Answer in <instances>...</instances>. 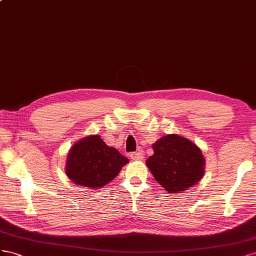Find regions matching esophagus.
I'll return each mask as SVG.
<instances>
[{
    "label": "esophagus",
    "instance_id": "obj_1",
    "mask_svg": "<svg viewBox=\"0 0 256 256\" xmlns=\"http://www.w3.org/2000/svg\"><path fill=\"white\" fill-rule=\"evenodd\" d=\"M130 158L132 160H140L144 158V154L142 152H130Z\"/></svg>",
    "mask_w": 256,
    "mask_h": 256
}]
</instances>
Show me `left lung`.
<instances>
[{
	"label": "left lung",
	"mask_w": 256,
	"mask_h": 256,
	"mask_svg": "<svg viewBox=\"0 0 256 256\" xmlns=\"http://www.w3.org/2000/svg\"><path fill=\"white\" fill-rule=\"evenodd\" d=\"M154 153L146 164L167 192L179 193L196 184L204 174L200 149L176 134L167 135L152 144Z\"/></svg>",
	"instance_id": "left-lung-1"
}]
</instances>
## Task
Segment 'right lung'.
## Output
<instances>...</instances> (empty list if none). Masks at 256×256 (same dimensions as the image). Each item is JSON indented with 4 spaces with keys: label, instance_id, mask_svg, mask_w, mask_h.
<instances>
[{
    "label": "right lung",
    "instance_id": "add662e5",
    "mask_svg": "<svg viewBox=\"0 0 256 256\" xmlns=\"http://www.w3.org/2000/svg\"><path fill=\"white\" fill-rule=\"evenodd\" d=\"M128 160L109 147L98 135L78 142L70 149L66 174L76 184L86 188H102L114 180Z\"/></svg>",
    "mask_w": 256,
    "mask_h": 256
}]
</instances>
